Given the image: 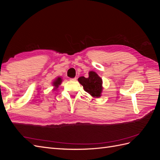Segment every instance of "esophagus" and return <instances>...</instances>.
Wrapping results in <instances>:
<instances>
[{"label": "esophagus", "instance_id": "esophagus-1", "mask_svg": "<svg viewBox=\"0 0 160 160\" xmlns=\"http://www.w3.org/2000/svg\"><path fill=\"white\" fill-rule=\"evenodd\" d=\"M77 80V77H75V78H72V79H70V81H75Z\"/></svg>", "mask_w": 160, "mask_h": 160}]
</instances>
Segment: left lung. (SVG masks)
<instances>
[{
    "label": "left lung",
    "instance_id": "left-lung-1",
    "mask_svg": "<svg viewBox=\"0 0 160 160\" xmlns=\"http://www.w3.org/2000/svg\"><path fill=\"white\" fill-rule=\"evenodd\" d=\"M78 81L83 85L84 90L93 98H99L101 96L103 91V81L102 79L95 71L89 72V77H81Z\"/></svg>",
    "mask_w": 160,
    "mask_h": 160
}]
</instances>
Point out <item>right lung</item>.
Masks as SVG:
<instances>
[{
    "instance_id": "obj_1",
    "label": "right lung",
    "mask_w": 160,
    "mask_h": 160,
    "mask_svg": "<svg viewBox=\"0 0 160 160\" xmlns=\"http://www.w3.org/2000/svg\"><path fill=\"white\" fill-rule=\"evenodd\" d=\"M62 81V79L61 77H57L56 79L53 80L52 83V85L54 87V88L52 89V90L56 91L57 89V88H59V86L61 84Z\"/></svg>"
}]
</instances>
